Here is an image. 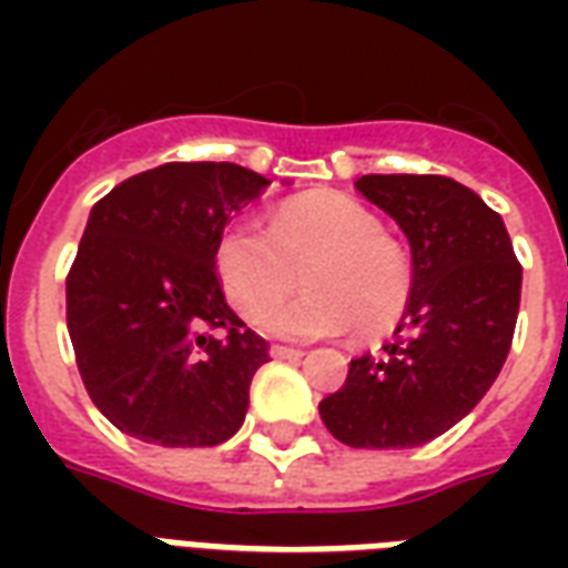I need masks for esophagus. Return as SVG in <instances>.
<instances>
[{"mask_svg":"<svg viewBox=\"0 0 568 568\" xmlns=\"http://www.w3.org/2000/svg\"><path fill=\"white\" fill-rule=\"evenodd\" d=\"M271 356H273V358H301V356H304V353H301L297 346L273 344V346H271Z\"/></svg>","mask_w":568,"mask_h":568,"instance_id":"esophagus-1","label":"esophagus"}]
</instances>
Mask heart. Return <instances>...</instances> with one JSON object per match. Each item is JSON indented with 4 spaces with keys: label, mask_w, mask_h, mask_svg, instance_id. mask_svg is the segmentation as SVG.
<instances>
[{
    "label": "heart",
    "mask_w": 568,
    "mask_h": 568,
    "mask_svg": "<svg viewBox=\"0 0 568 568\" xmlns=\"http://www.w3.org/2000/svg\"><path fill=\"white\" fill-rule=\"evenodd\" d=\"M305 271L308 292L276 300ZM215 271L231 307L276 337H325L353 325L358 337H381L405 316L414 271L407 252L383 234L374 212L334 191L280 203L267 231L236 222L215 246Z\"/></svg>",
    "instance_id": "1"
}]
</instances>
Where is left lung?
<instances>
[{"label": "left lung", "instance_id": "left-lung-1", "mask_svg": "<svg viewBox=\"0 0 568 568\" xmlns=\"http://www.w3.org/2000/svg\"><path fill=\"white\" fill-rule=\"evenodd\" d=\"M356 187L405 231L414 288L393 344L353 358L320 414L349 447H419L456 426L499 377L524 267L499 212L447 175H362Z\"/></svg>", "mask_w": 568, "mask_h": 568}]
</instances>
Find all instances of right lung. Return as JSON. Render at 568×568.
<instances>
[{"mask_svg":"<svg viewBox=\"0 0 568 568\" xmlns=\"http://www.w3.org/2000/svg\"><path fill=\"white\" fill-rule=\"evenodd\" d=\"M267 185L236 163H163L97 200L67 276V325L84 389L121 432L215 447L243 426L271 346L227 307L215 246Z\"/></svg>","mask_w":568,"mask_h":568,"instance_id":"obj_1","label":"right lung"}]
</instances>
